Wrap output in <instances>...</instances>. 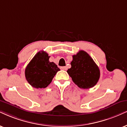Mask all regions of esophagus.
Returning <instances> with one entry per match:
<instances>
[{
  "label": "esophagus",
  "instance_id": "obj_1",
  "mask_svg": "<svg viewBox=\"0 0 127 127\" xmlns=\"http://www.w3.org/2000/svg\"><path fill=\"white\" fill-rule=\"evenodd\" d=\"M61 69L62 70H64V71H66L67 69V67L66 66H62L61 67Z\"/></svg>",
  "mask_w": 127,
  "mask_h": 127
}]
</instances>
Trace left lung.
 I'll use <instances>...</instances> for the list:
<instances>
[{
  "label": "left lung",
  "instance_id": "8db88e82",
  "mask_svg": "<svg viewBox=\"0 0 127 127\" xmlns=\"http://www.w3.org/2000/svg\"><path fill=\"white\" fill-rule=\"evenodd\" d=\"M72 58L71 68L67 72L73 82L82 89L94 87L99 79L100 71L92 58L84 51H79Z\"/></svg>",
  "mask_w": 127,
  "mask_h": 127
}]
</instances>
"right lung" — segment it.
<instances>
[{"mask_svg":"<svg viewBox=\"0 0 127 127\" xmlns=\"http://www.w3.org/2000/svg\"><path fill=\"white\" fill-rule=\"evenodd\" d=\"M49 57L46 52H38L26 66V79L33 88L47 87L57 72L60 71L54 62H49Z\"/></svg>","mask_w":127,"mask_h":127,"instance_id":"right-lung-1","label":"right lung"}]
</instances>
